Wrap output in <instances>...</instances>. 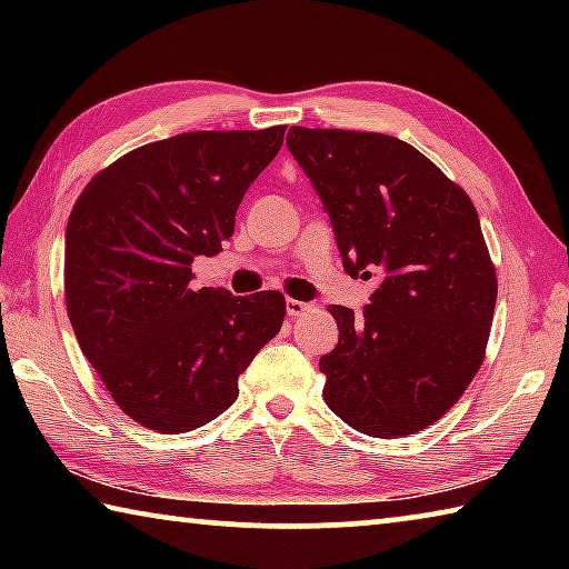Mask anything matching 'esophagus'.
<instances>
[{"label":"esophagus","instance_id":"obj_1","mask_svg":"<svg viewBox=\"0 0 569 569\" xmlns=\"http://www.w3.org/2000/svg\"><path fill=\"white\" fill-rule=\"evenodd\" d=\"M286 311H288V316H293V319H298V316H303L306 311H311V303H303V301H296V298H288Z\"/></svg>","mask_w":569,"mask_h":569}]
</instances>
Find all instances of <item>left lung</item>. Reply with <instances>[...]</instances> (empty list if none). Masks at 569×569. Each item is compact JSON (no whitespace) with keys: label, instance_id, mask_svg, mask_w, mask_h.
Listing matches in <instances>:
<instances>
[{"label":"left lung","instance_id":"8db88e82","mask_svg":"<svg viewBox=\"0 0 569 569\" xmlns=\"http://www.w3.org/2000/svg\"><path fill=\"white\" fill-rule=\"evenodd\" d=\"M286 142L329 210L346 273H383L363 313L329 308L339 343L319 361L323 401L361 435H417L487 353L497 273L477 208L391 134L291 128Z\"/></svg>","mask_w":569,"mask_h":569}]
</instances>
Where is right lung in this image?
Listing matches in <instances>:
<instances>
[{"mask_svg":"<svg viewBox=\"0 0 569 569\" xmlns=\"http://www.w3.org/2000/svg\"><path fill=\"white\" fill-rule=\"evenodd\" d=\"M286 124L198 130L134 148L100 170L67 220L64 301L77 343L112 401L160 435L213 421L238 377L281 331L278 291L192 288V261L220 253L250 182Z\"/></svg>","mask_w":569,"mask_h":569,"instance_id":"1","label":"right lung"}]
</instances>
